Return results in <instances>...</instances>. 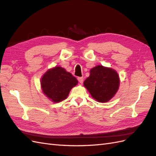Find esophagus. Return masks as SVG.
<instances>
[{
    "label": "esophagus",
    "instance_id": "1",
    "mask_svg": "<svg viewBox=\"0 0 156 156\" xmlns=\"http://www.w3.org/2000/svg\"><path fill=\"white\" fill-rule=\"evenodd\" d=\"M77 79H78V81L80 83H83V81H84V78L83 77H79L77 78Z\"/></svg>",
    "mask_w": 156,
    "mask_h": 156
}]
</instances>
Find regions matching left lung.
<instances>
[{"instance_id": "8db88e82", "label": "left lung", "mask_w": 156, "mask_h": 156, "mask_svg": "<svg viewBox=\"0 0 156 156\" xmlns=\"http://www.w3.org/2000/svg\"><path fill=\"white\" fill-rule=\"evenodd\" d=\"M90 72V74L84 81V86L98 101L110 100L119 87V77L116 71L103 66H97Z\"/></svg>"}]
</instances>
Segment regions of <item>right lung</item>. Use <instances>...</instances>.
<instances>
[{"mask_svg": "<svg viewBox=\"0 0 156 156\" xmlns=\"http://www.w3.org/2000/svg\"><path fill=\"white\" fill-rule=\"evenodd\" d=\"M77 79L61 67L48 70L41 78L42 90L53 102L65 100L73 87L77 85Z\"/></svg>", "mask_w": 156, "mask_h": 156, "instance_id": "add662e5", "label": "right lung"}]
</instances>
